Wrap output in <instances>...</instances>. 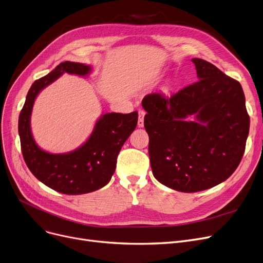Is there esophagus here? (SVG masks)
<instances>
[{
	"label": "esophagus",
	"mask_w": 263,
	"mask_h": 263,
	"mask_svg": "<svg viewBox=\"0 0 263 263\" xmlns=\"http://www.w3.org/2000/svg\"><path fill=\"white\" fill-rule=\"evenodd\" d=\"M145 110H143V109H140L139 110V120H138V124H139V127H144V117H145Z\"/></svg>",
	"instance_id": "esophagus-1"
}]
</instances>
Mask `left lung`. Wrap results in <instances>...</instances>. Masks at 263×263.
<instances>
[{"label": "left lung", "instance_id": "8db88e82", "mask_svg": "<svg viewBox=\"0 0 263 263\" xmlns=\"http://www.w3.org/2000/svg\"><path fill=\"white\" fill-rule=\"evenodd\" d=\"M191 61L197 83L171 97L153 92L142 101L153 174L181 192L206 190L229 178L249 132L241 84L208 61Z\"/></svg>", "mask_w": 263, "mask_h": 263}]
</instances>
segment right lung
Segmentation results:
<instances>
[{
  "mask_svg": "<svg viewBox=\"0 0 263 263\" xmlns=\"http://www.w3.org/2000/svg\"><path fill=\"white\" fill-rule=\"evenodd\" d=\"M90 65L65 61L33 83L18 121L21 152L32 174L47 187L64 195H83L104 187L115 172L117 157L138 124V111L102 115L88 140L75 151L50 154L33 139L31 114L41 91L64 73L88 76Z\"/></svg>",
  "mask_w": 263,
  "mask_h": 263,
  "instance_id": "add662e5",
  "label": "right lung"
}]
</instances>
